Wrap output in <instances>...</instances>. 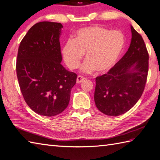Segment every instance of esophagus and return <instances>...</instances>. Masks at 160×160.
I'll list each match as a JSON object with an SVG mask.
<instances>
[{
	"label": "esophagus",
	"instance_id": "34e87169",
	"mask_svg": "<svg viewBox=\"0 0 160 160\" xmlns=\"http://www.w3.org/2000/svg\"><path fill=\"white\" fill-rule=\"evenodd\" d=\"M85 79H86L85 78H84V77L81 76H78L77 77L76 82H77L78 84H80V83H81V82H82L84 80H85Z\"/></svg>",
	"mask_w": 160,
	"mask_h": 160
}]
</instances>
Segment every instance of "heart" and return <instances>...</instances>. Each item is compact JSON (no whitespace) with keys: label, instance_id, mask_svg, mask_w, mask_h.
Masks as SVG:
<instances>
[{"label":"heart","instance_id":"1","mask_svg":"<svg viewBox=\"0 0 160 160\" xmlns=\"http://www.w3.org/2000/svg\"><path fill=\"white\" fill-rule=\"evenodd\" d=\"M124 43V37L119 31H109L98 25L84 28L75 33L73 41L65 43L62 52L63 60L70 69H77L86 53L87 60L81 71L91 73L97 70L105 73L118 62Z\"/></svg>","mask_w":160,"mask_h":160}]
</instances>
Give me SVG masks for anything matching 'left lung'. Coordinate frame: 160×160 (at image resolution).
Segmentation results:
<instances>
[{"label":"left lung","mask_w":160,"mask_h":160,"mask_svg":"<svg viewBox=\"0 0 160 160\" xmlns=\"http://www.w3.org/2000/svg\"><path fill=\"white\" fill-rule=\"evenodd\" d=\"M131 41L124 56L107 74L96 78L94 100L102 113H125L137 103L147 82L148 54L143 38L131 25Z\"/></svg>","instance_id":"obj_1"}]
</instances>
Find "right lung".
<instances>
[{
    "mask_svg": "<svg viewBox=\"0 0 160 160\" xmlns=\"http://www.w3.org/2000/svg\"><path fill=\"white\" fill-rule=\"evenodd\" d=\"M62 28L59 22L36 23L18 48L16 73L20 91L31 109L44 116H55L65 109L76 83L77 75L61 64Z\"/></svg>",
    "mask_w": 160,
    "mask_h": 160,
    "instance_id": "right-lung-1",
    "label": "right lung"
}]
</instances>
